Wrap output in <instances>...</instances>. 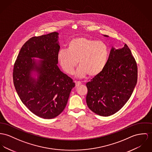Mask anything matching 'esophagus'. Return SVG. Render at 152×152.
I'll return each mask as SVG.
<instances>
[{
    "instance_id": "esophagus-1",
    "label": "esophagus",
    "mask_w": 152,
    "mask_h": 152,
    "mask_svg": "<svg viewBox=\"0 0 152 152\" xmlns=\"http://www.w3.org/2000/svg\"><path fill=\"white\" fill-rule=\"evenodd\" d=\"M75 84H76V86L77 87V86L81 85V84H82V83L80 82H75Z\"/></svg>"
}]
</instances>
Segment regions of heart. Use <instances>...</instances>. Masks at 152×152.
Listing matches in <instances>:
<instances>
[{
  "label": "heart",
  "mask_w": 152,
  "mask_h": 152,
  "mask_svg": "<svg viewBox=\"0 0 152 152\" xmlns=\"http://www.w3.org/2000/svg\"><path fill=\"white\" fill-rule=\"evenodd\" d=\"M109 48L104 42L87 38L77 37L71 39L67 50L59 51L57 59L64 70L72 75L78 64L80 65L76 76L83 78L88 74L94 77L99 75L107 64Z\"/></svg>",
  "instance_id": "obj_1"
}]
</instances>
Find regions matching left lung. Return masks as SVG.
<instances>
[{"label": "left lung", "instance_id": "1", "mask_svg": "<svg viewBox=\"0 0 152 152\" xmlns=\"http://www.w3.org/2000/svg\"><path fill=\"white\" fill-rule=\"evenodd\" d=\"M137 75V65L127 45L118 49L112 47L105 69L86 84L89 109L102 116L117 112L131 97Z\"/></svg>", "mask_w": 152, "mask_h": 152}]
</instances>
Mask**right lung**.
<instances>
[{
	"label": "right lung",
	"instance_id": "right-lung-1",
	"mask_svg": "<svg viewBox=\"0 0 152 152\" xmlns=\"http://www.w3.org/2000/svg\"><path fill=\"white\" fill-rule=\"evenodd\" d=\"M58 35L54 32L29 39L14 65L13 82L20 99L35 115L46 119L64 110L75 86L57 65Z\"/></svg>",
	"mask_w": 152,
	"mask_h": 152
}]
</instances>
